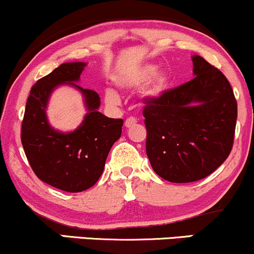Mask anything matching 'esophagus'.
Returning <instances> with one entry per match:
<instances>
[{"label":"esophagus","mask_w":254,"mask_h":254,"mask_svg":"<svg viewBox=\"0 0 254 254\" xmlns=\"http://www.w3.org/2000/svg\"><path fill=\"white\" fill-rule=\"evenodd\" d=\"M136 123H137V119L135 117H129V118H127V121H125V127H131Z\"/></svg>","instance_id":"1"}]
</instances>
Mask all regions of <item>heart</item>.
<instances>
[{
    "mask_svg": "<svg viewBox=\"0 0 254 254\" xmlns=\"http://www.w3.org/2000/svg\"><path fill=\"white\" fill-rule=\"evenodd\" d=\"M155 72L156 66L148 64V65L138 68L132 74L127 75V76L118 78L117 84L124 89L139 88V87L144 86L153 77V75L155 74ZM168 81H170V77H168V75L166 72H157L156 76L151 80L149 87H148L147 94L150 95V97H157V95H160L167 88ZM105 100L110 105H117L119 103V97L115 90L109 89L105 92Z\"/></svg>",
    "mask_w": 254,
    "mask_h": 254,
    "instance_id": "b5f03b06",
    "label": "heart"
}]
</instances>
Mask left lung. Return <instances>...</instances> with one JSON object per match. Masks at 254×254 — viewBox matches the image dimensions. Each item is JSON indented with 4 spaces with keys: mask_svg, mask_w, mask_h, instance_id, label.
<instances>
[{
    "mask_svg": "<svg viewBox=\"0 0 254 254\" xmlns=\"http://www.w3.org/2000/svg\"><path fill=\"white\" fill-rule=\"evenodd\" d=\"M192 62V80L143 99L147 156L157 176L172 183L208 177L234 143L238 104L229 81L203 57Z\"/></svg>",
    "mask_w": 254,
    "mask_h": 254,
    "instance_id": "left-lung-1",
    "label": "left lung"
}]
</instances>
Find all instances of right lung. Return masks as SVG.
<instances>
[{
    "label": "right lung",
    "mask_w": 254,
    "mask_h": 254,
    "mask_svg": "<svg viewBox=\"0 0 254 254\" xmlns=\"http://www.w3.org/2000/svg\"><path fill=\"white\" fill-rule=\"evenodd\" d=\"M86 63H63L31 88L21 124V143L34 174L44 183L66 192H81L100 178L107 155L122 135L123 119H113L98 111L95 90L74 83ZM61 83H70L84 93L89 113L81 127L70 134L51 129L45 109L50 93Z\"/></svg>",
    "instance_id": "right-lung-1"
}]
</instances>
